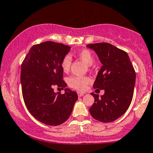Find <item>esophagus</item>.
<instances>
[{"mask_svg": "<svg viewBox=\"0 0 153 153\" xmlns=\"http://www.w3.org/2000/svg\"><path fill=\"white\" fill-rule=\"evenodd\" d=\"M84 95L83 93H81V92H78V97H80V96H82Z\"/></svg>", "mask_w": 153, "mask_h": 153, "instance_id": "esophagus-1", "label": "esophagus"}]
</instances>
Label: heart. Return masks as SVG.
Returning a JSON list of instances; mask_svg holds the SVG:
<instances>
[{"label": "heart", "mask_w": 153, "mask_h": 153, "mask_svg": "<svg viewBox=\"0 0 153 153\" xmlns=\"http://www.w3.org/2000/svg\"><path fill=\"white\" fill-rule=\"evenodd\" d=\"M77 57L83 61L88 65H91L94 61V57L92 52L88 50H82L77 53ZM72 63V58L69 54H66L61 60V68L64 72H68L70 70ZM68 85L78 91H84L86 88L88 84L91 82L90 78L87 76H77L73 75L68 79Z\"/></svg>", "instance_id": "b5f03b06"}]
</instances>
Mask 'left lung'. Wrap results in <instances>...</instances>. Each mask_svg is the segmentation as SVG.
<instances>
[{"label":"left lung","mask_w":153,"mask_h":153,"mask_svg":"<svg viewBox=\"0 0 153 153\" xmlns=\"http://www.w3.org/2000/svg\"><path fill=\"white\" fill-rule=\"evenodd\" d=\"M87 47L96 52L103 65L94 88L105 91L101 99L98 94L91 93L95 101L89 111L99 122H114L130 106L136 78L134 67L125 51L109 43L90 44Z\"/></svg>","instance_id":"1"}]
</instances>
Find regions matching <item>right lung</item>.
<instances>
[{
    "instance_id": "add662e5",
    "label": "right lung",
    "mask_w": 153,
    "mask_h": 153,
    "mask_svg": "<svg viewBox=\"0 0 153 153\" xmlns=\"http://www.w3.org/2000/svg\"><path fill=\"white\" fill-rule=\"evenodd\" d=\"M71 47L62 43L44 42L31 47L22 64L21 83L26 108L35 119L50 126H57L71 116L78 94L65 88V94L54 92V87L64 89L61 60Z\"/></svg>"
}]
</instances>
